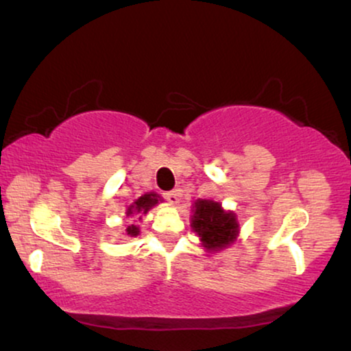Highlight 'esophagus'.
<instances>
[{
    "label": "esophagus",
    "instance_id": "esophagus-1",
    "mask_svg": "<svg viewBox=\"0 0 351 351\" xmlns=\"http://www.w3.org/2000/svg\"><path fill=\"white\" fill-rule=\"evenodd\" d=\"M165 198L171 204H177V203H179V192H177V190H172V192L165 193Z\"/></svg>",
    "mask_w": 351,
    "mask_h": 351
}]
</instances>
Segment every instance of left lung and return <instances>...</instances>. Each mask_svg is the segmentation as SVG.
<instances>
[{"label": "left lung", "instance_id": "1", "mask_svg": "<svg viewBox=\"0 0 351 351\" xmlns=\"http://www.w3.org/2000/svg\"><path fill=\"white\" fill-rule=\"evenodd\" d=\"M190 227L199 237L204 252L219 253L237 242L240 224L234 211H226L219 202L198 198L193 203Z\"/></svg>", "mask_w": 351, "mask_h": 351}]
</instances>
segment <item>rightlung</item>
I'll list each match as a JSON object with an SVG mask.
<instances>
[{"label":"right lung","instance_id":"1","mask_svg":"<svg viewBox=\"0 0 351 351\" xmlns=\"http://www.w3.org/2000/svg\"><path fill=\"white\" fill-rule=\"evenodd\" d=\"M161 202L162 199L158 193L147 192L140 198H136L135 202L132 203L129 208H127L125 216L134 217V219H136V221H142V217L147 216V213L149 211V209L154 208L158 203H161ZM138 234H140V227L136 226L135 222H132V224L125 227V237H129V239H134V237H136Z\"/></svg>","mask_w":351,"mask_h":351}]
</instances>
